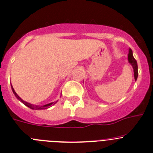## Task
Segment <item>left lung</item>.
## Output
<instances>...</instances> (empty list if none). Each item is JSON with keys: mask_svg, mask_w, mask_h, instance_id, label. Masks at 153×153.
Masks as SVG:
<instances>
[{"mask_svg": "<svg viewBox=\"0 0 153 153\" xmlns=\"http://www.w3.org/2000/svg\"><path fill=\"white\" fill-rule=\"evenodd\" d=\"M128 63L132 65L133 69H134V79H135V80H136L138 77L137 62H136V60L134 59V56H133V52L131 48L129 49L128 55Z\"/></svg>", "mask_w": 153, "mask_h": 153, "instance_id": "8db88e82", "label": "left lung"}]
</instances>
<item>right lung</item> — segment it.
I'll return each mask as SVG.
<instances>
[{
    "instance_id": "right-lung-1",
    "label": "right lung",
    "mask_w": 153,
    "mask_h": 153,
    "mask_svg": "<svg viewBox=\"0 0 153 153\" xmlns=\"http://www.w3.org/2000/svg\"><path fill=\"white\" fill-rule=\"evenodd\" d=\"M11 90H12V91H13V93H14V96H16V98H17L19 101H21V102L23 103V104L25 105L26 106H27V107L30 108V109H32L39 110V109H48V108H50V106H53L54 104H55V103H57V101H56V102H52V103H47V104H45V105H42V106H39V105H34V104H32V103H28V102H26V101H23V100H22V98H20V97L18 96V95L17 94V93H16V92L14 91V88H13L12 85H11Z\"/></svg>"
}]
</instances>
